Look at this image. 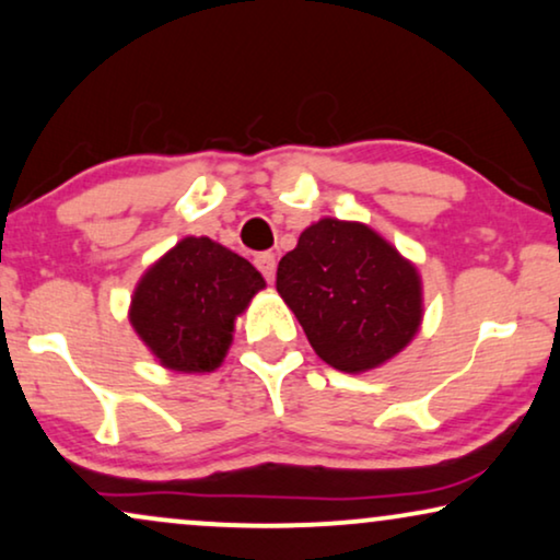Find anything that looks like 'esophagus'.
<instances>
[{
    "instance_id": "esophagus-1",
    "label": "esophagus",
    "mask_w": 560,
    "mask_h": 560,
    "mask_svg": "<svg viewBox=\"0 0 560 560\" xmlns=\"http://www.w3.org/2000/svg\"><path fill=\"white\" fill-rule=\"evenodd\" d=\"M255 265H257V270L265 275L267 282L275 280V270H278V259H275L272 252H262V255H257L255 257Z\"/></svg>"
}]
</instances>
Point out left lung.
Returning <instances> with one entry per match:
<instances>
[{
    "instance_id": "obj_1",
    "label": "left lung",
    "mask_w": 560,
    "mask_h": 560,
    "mask_svg": "<svg viewBox=\"0 0 560 560\" xmlns=\"http://www.w3.org/2000/svg\"><path fill=\"white\" fill-rule=\"evenodd\" d=\"M278 293L334 370H377L423 324L418 267L362 221L318 219L278 265Z\"/></svg>"
}]
</instances>
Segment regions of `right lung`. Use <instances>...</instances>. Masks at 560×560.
<instances>
[{"instance_id": "obj_1", "label": "right lung", "mask_w": 560, "mask_h": 560, "mask_svg": "<svg viewBox=\"0 0 560 560\" xmlns=\"http://www.w3.org/2000/svg\"><path fill=\"white\" fill-rule=\"evenodd\" d=\"M265 278L209 236H186L150 265L129 303V324L165 370L213 372Z\"/></svg>"}]
</instances>
